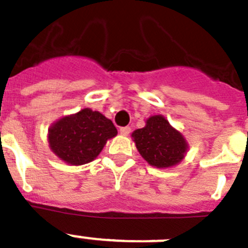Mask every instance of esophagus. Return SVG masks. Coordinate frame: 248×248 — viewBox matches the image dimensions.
Returning <instances> with one entry per match:
<instances>
[{
  "label": "esophagus",
  "mask_w": 248,
  "mask_h": 248,
  "mask_svg": "<svg viewBox=\"0 0 248 248\" xmlns=\"http://www.w3.org/2000/svg\"><path fill=\"white\" fill-rule=\"evenodd\" d=\"M120 132H121V134H124V136H127V134L131 133V127L129 126L121 127V128H120Z\"/></svg>",
  "instance_id": "1"
}]
</instances>
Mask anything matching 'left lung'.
<instances>
[{
	"label": "left lung",
	"instance_id": "8db88e82",
	"mask_svg": "<svg viewBox=\"0 0 248 248\" xmlns=\"http://www.w3.org/2000/svg\"><path fill=\"white\" fill-rule=\"evenodd\" d=\"M140 155L157 168L174 166L186 151V143L179 132L175 131L161 115L151 116L144 128L132 133Z\"/></svg>",
	"mask_w": 248,
	"mask_h": 248
}]
</instances>
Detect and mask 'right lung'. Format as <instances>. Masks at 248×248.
Listing matches in <instances>:
<instances>
[{"label": "right lung", "mask_w": 248, "mask_h": 248, "mask_svg": "<svg viewBox=\"0 0 248 248\" xmlns=\"http://www.w3.org/2000/svg\"><path fill=\"white\" fill-rule=\"evenodd\" d=\"M117 134L111 120L91 109L66 116L49 128L53 153L70 165H83L94 160L108 139Z\"/></svg>", "instance_id": "obj_1"}]
</instances>
